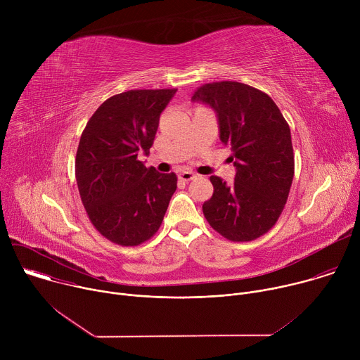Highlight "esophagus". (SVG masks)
I'll return each instance as SVG.
<instances>
[{
    "label": "esophagus",
    "mask_w": 360,
    "mask_h": 360,
    "mask_svg": "<svg viewBox=\"0 0 360 360\" xmlns=\"http://www.w3.org/2000/svg\"><path fill=\"white\" fill-rule=\"evenodd\" d=\"M179 178L182 179V181H191V179H193L195 178V174L193 172H191V171H182V172H179Z\"/></svg>",
    "instance_id": "34e87169"
}]
</instances>
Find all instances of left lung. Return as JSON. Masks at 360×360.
<instances>
[{
    "mask_svg": "<svg viewBox=\"0 0 360 360\" xmlns=\"http://www.w3.org/2000/svg\"><path fill=\"white\" fill-rule=\"evenodd\" d=\"M192 101L215 111L219 138L231 148L236 168L232 185L211 176L214 193L202 205L205 218L233 242L262 236L282 214L293 179L288 122L268 94L242 82L205 84Z\"/></svg>",
    "mask_w": 360,
    "mask_h": 360,
    "instance_id": "1",
    "label": "left lung"
}]
</instances>
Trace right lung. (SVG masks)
<instances>
[{"label":"right lung","mask_w":360,"mask_h":360,"mask_svg":"<svg viewBox=\"0 0 360 360\" xmlns=\"http://www.w3.org/2000/svg\"><path fill=\"white\" fill-rule=\"evenodd\" d=\"M176 89H131L108 98L89 118L77 150L75 176L96 231L136 246L160 229L176 191V175L146 168L161 112Z\"/></svg>","instance_id":"1"}]
</instances>
